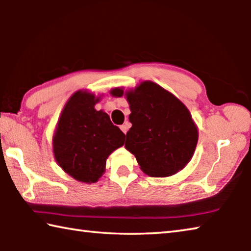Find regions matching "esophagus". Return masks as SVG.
Here are the masks:
<instances>
[{
    "instance_id": "esophagus-1",
    "label": "esophagus",
    "mask_w": 251,
    "mask_h": 251,
    "mask_svg": "<svg viewBox=\"0 0 251 251\" xmlns=\"http://www.w3.org/2000/svg\"><path fill=\"white\" fill-rule=\"evenodd\" d=\"M128 128H129V125L127 124V123H125V124H123V125L121 126V129L123 130V133H124V134L127 133V130H128Z\"/></svg>"
}]
</instances>
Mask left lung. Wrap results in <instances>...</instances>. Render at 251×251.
Returning <instances> with one entry per match:
<instances>
[{"label": "left lung", "instance_id": "left-lung-1", "mask_svg": "<svg viewBox=\"0 0 251 251\" xmlns=\"http://www.w3.org/2000/svg\"><path fill=\"white\" fill-rule=\"evenodd\" d=\"M110 93L124 95L122 88ZM125 95L133 124L126 134L125 147L135 155L142 171L151 177H165L184 168L198 141L197 127L186 106L150 80Z\"/></svg>", "mask_w": 251, "mask_h": 251}]
</instances>
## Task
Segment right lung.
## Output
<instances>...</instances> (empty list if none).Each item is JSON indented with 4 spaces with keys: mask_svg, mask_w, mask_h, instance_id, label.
Here are the masks:
<instances>
[{
    "mask_svg": "<svg viewBox=\"0 0 251 251\" xmlns=\"http://www.w3.org/2000/svg\"><path fill=\"white\" fill-rule=\"evenodd\" d=\"M94 94L76 92L67 101L53 137L55 159L63 171L83 182H96L110 152L124 145L125 134L107 113L96 110Z\"/></svg>",
    "mask_w": 251,
    "mask_h": 251,
    "instance_id": "obj_1",
    "label": "right lung"
}]
</instances>
